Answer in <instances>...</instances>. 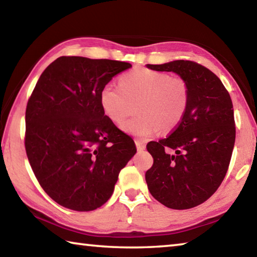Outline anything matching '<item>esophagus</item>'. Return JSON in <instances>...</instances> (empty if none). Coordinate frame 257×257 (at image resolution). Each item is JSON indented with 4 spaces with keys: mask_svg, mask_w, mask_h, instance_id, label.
Wrapping results in <instances>:
<instances>
[{
    "mask_svg": "<svg viewBox=\"0 0 257 257\" xmlns=\"http://www.w3.org/2000/svg\"><path fill=\"white\" fill-rule=\"evenodd\" d=\"M135 144H136V147H137L138 151L145 150V143L144 142L139 141V139H136V141H135Z\"/></svg>",
    "mask_w": 257,
    "mask_h": 257,
    "instance_id": "esophagus-1",
    "label": "esophagus"
}]
</instances>
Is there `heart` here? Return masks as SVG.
Returning <instances> with one entry per match:
<instances>
[{"label": "heart", "mask_w": 257, "mask_h": 257, "mask_svg": "<svg viewBox=\"0 0 257 257\" xmlns=\"http://www.w3.org/2000/svg\"><path fill=\"white\" fill-rule=\"evenodd\" d=\"M119 85L120 88L107 84L101 89L102 108L108 119L120 123L136 106L137 115L124 121L121 128L139 138L172 132L189 105V85L179 76L135 68L119 78Z\"/></svg>", "instance_id": "1"}]
</instances>
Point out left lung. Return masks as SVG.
<instances>
[{"label":"left lung","instance_id":"left-lung-1","mask_svg":"<svg viewBox=\"0 0 257 257\" xmlns=\"http://www.w3.org/2000/svg\"><path fill=\"white\" fill-rule=\"evenodd\" d=\"M147 68L176 72L190 88L189 105L179 125L167 138L147 144L153 165L145 173L156 201L187 210L207 201L227 175L236 138L231 97L215 73L194 61Z\"/></svg>","mask_w":257,"mask_h":257}]
</instances>
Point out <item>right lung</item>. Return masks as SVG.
<instances>
[{
  "mask_svg": "<svg viewBox=\"0 0 257 257\" xmlns=\"http://www.w3.org/2000/svg\"><path fill=\"white\" fill-rule=\"evenodd\" d=\"M129 68L122 61L60 56L30 95L26 153L41 187L61 206L79 212L102 206L136 153L133 138L104 114L99 101L103 87Z\"/></svg>",
  "mask_w": 257,
  "mask_h": 257,
  "instance_id": "right-lung-1",
  "label": "right lung"
}]
</instances>
